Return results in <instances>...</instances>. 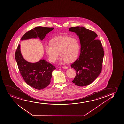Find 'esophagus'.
Listing matches in <instances>:
<instances>
[{"instance_id":"34e87169","label":"esophagus","mask_w":124,"mask_h":124,"mask_svg":"<svg viewBox=\"0 0 124 124\" xmlns=\"http://www.w3.org/2000/svg\"><path fill=\"white\" fill-rule=\"evenodd\" d=\"M62 68H63V69H68V67L67 66H63L62 67Z\"/></svg>"}]
</instances>
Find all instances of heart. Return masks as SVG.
Returning <instances> with one entry per match:
<instances>
[{"mask_svg": "<svg viewBox=\"0 0 124 124\" xmlns=\"http://www.w3.org/2000/svg\"><path fill=\"white\" fill-rule=\"evenodd\" d=\"M45 52L49 61L54 63L61 56V60L67 62L73 61L77 57L79 45L76 39L69 36H61L51 40L50 43L44 46Z\"/></svg>", "mask_w": 124, "mask_h": 124, "instance_id": "1", "label": "heart"}]
</instances>
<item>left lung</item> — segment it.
I'll return each mask as SVG.
<instances>
[{"label": "left lung", "instance_id": "left-lung-1", "mask_svg": "<svg viewBox=\"0 0 124 124\" xmlns=\"http://www.w3.org/2000/svg\"><path fill=\"white\" fill-rule=\"evenodd\" d=\"M79 36L81 45L79 58L71 65L76 75L72 82L79 86L88 85L95 81L101 72L104 49L100 40H95L97 35L84 27L69 28Z\"/></svg>", "mask_w": 124, "mask_h": 124}]
</instances>
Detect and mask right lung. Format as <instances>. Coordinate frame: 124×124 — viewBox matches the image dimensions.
Instances as JSON below:
<instances>
[{
	"mask_svg": "<svg viewBox=\"0 0 124 124\" xmlns=\"http://www.w3.org/2000/svg\"><path fill=\"white\" fill-rule=\"evenodd\" d=\"M54 28L37 27L26 33L21 40L39 38L41 40ZM15 59L23 78L30 86L38 90L46 88L49 85L55 67L45 59H40L36 63H30L23 57L19 45L15 53Z\"/></svg>",
	"mask_w": 124,
	"mask_h": 124,
	"instance_id": "add662e5",
	"label": "right lung"
}]
</instances>
